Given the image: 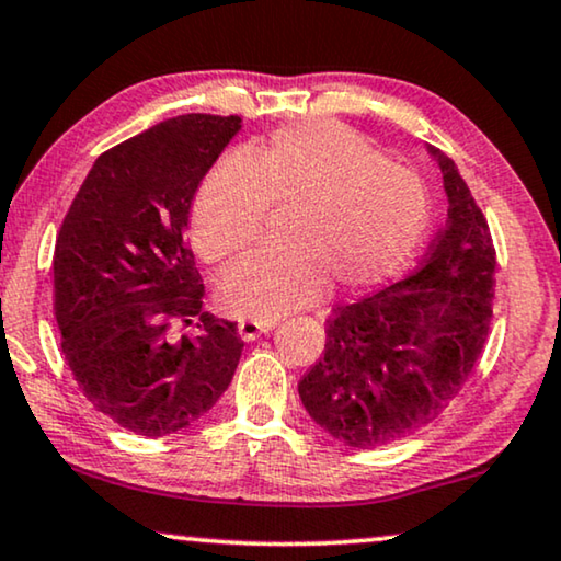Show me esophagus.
<instances>
[{"label": "esophagus", "mask_w": 561, "mask_h": 561, "mask_svg": "<svg viewBox=\"0 0 561 561\" xmlns=\"http://www.w3.org/2000/svg\"><path fill=\"white\" fill-rule=\"evenodd\" d=\"M274 328V322H259V320H241L239 322V335H241V341H247V343H251V341H256L259 335L262 333H270V330Z\"/></svg>", "instance_id": "34e87169"}]
</instances>
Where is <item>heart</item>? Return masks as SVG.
<instances>
[{
    "label": "heart",
    "instance_id": "b5f03b06",
    "mask_svg": "<svg viewBox=\"0 0 561 561\" xmlns=\"http://www.w3.org/2000/svg\"><path fill=\"white\" fill-rule=\"evenodd\" d=\"M295 208L282 251H254L220 279V302L272 322L322 295L360 291L404 272L432 226V198L414 172L341 124L289 126L256 154L233 149L208 170L193 205V241L226 262L256 239L266 205Z\"/></svg>",
    "mask_w": 561,
    "mask_h": 561
}]
</instances>
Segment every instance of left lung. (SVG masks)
<instances>
[{
  "mask_svg": "<svg viewBox=\"0 0 561 561\" xmlns=\"http://www.w3.org/2000/svg\"><path fill=\"white\" fill-rule=\"evenodd\" d=\"M447 193V224L420 270L328 320L325 353L299 399L330 437L374 449L414 435L445 412L485 348L495 249L470 187L445 152L427 147Z\"/></svg>",
  "mask_w": 561,
  "mask_h": 561,
  "instance_id": "1",
  "label": "left lung"
}]
</instances>
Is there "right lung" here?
<instances>
[{"instance_id": "right-lung-1", "label": "right lung", "mask_w": 561, "mask_h": 561, "mask_svg": "<svg viewBox=\"0 0 561 561\" xmlns=\"http://www.w3.org/2000/svg\"><path fill=\"white\" fill-rule=\"evenodd\" d=\"M241 116L185 114L93 162L55 239L60 351L78 389L119 427L164 437L191 427L231 383L243 341L203 310L185 241L195 191ZM199 333L175 339L171 322Z\"/></svg>"}]
</instances>
